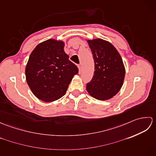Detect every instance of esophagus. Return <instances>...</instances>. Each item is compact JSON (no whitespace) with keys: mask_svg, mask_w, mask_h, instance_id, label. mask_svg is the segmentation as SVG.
Segmentation results:
<instances>
[{"mask_svg":"<svg viewBox=\"0 0 156 156\" xmlns=\"http://www.w3.org/2000/svg\"><path fill=\"white\" fill-rule=\"evenodd\" d=\"M78 69H79V74H80V72H81V66L78 65Z\"/></svg>","mask_w":156,"mask_h":156,"instance_id":"obj_1","label":"esophagus"}]
</instances>
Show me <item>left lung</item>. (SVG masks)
<instances>
[{"label":"left lung","instance_id":"1","mask_svg":"<svg viewBox=\"0 0 156 156\" xmlns=\"http://www.w3.org/2000/svg\"><path fill=\"white\" fill-rule=\"evenodd\" d=\"M94 60L92 80L87 84L91 97L108 100L117 94L123 84L125 68L121 55L113 45L102 39H87Z\"/></svg>","mask_w":156,"mask_h":156}]
</instances>
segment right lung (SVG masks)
<instances>
[{"label":"right lung","mask_w":156,"mask_h":156,"mask_svg":"<svg viewBox=\"0 0 156 156\" xmlns=\"http://www.w3.org/2000/svg\"><path fill=\"white\" fill-rule=\"evenodd\" d=\"M63 41L49 39L31 53L25 67L26 80L36 97L46 102L64 96L78 69L69 60Z\"/></svg>","instance_id":"right-lung-1"}]
</instances>
